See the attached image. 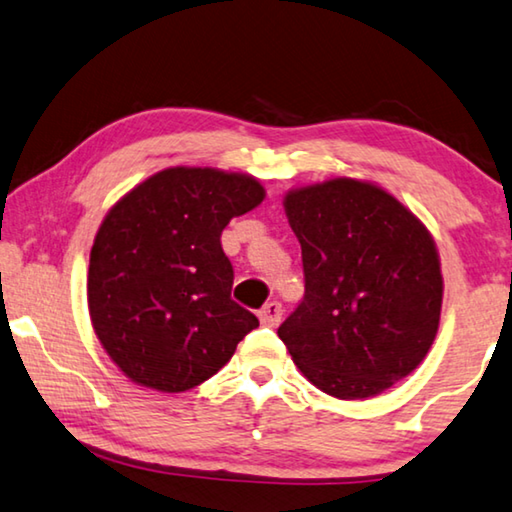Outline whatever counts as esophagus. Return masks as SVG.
Instances as JSON below:
<instances>
[{
  "instance_id": "1",
  "label": "esophagus",
  "mask_w": 512,
  "mask_h": 512,
  "mask_svg": "<svg viewBox=\"0 0 512 512\" xmlns=\"http://www.w3.org/2000/svg\"><path fill=\"white\" fill-rule=\"evenodd\" d=\"M282 319V305L278 300H271V303H266L262 310H259V321L264 323V326H278Z\"/></svg>"
}]
</instances>
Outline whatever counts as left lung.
Masks as SVG:
<instances>
[{
	"label": "left lung",
	"instance_id": "left-lung-1",
	"mask_svg": "<svg viewBox=\"0 0 512 512\" xmlns=\"http://www.w3.org/2000/svg\"><path fill=\"white\" fill-rule=\"evenodd\" d=\"M282 205L303 250L305 298L278 337L321 392L383 394L424 362L440 328L433 234L383 186L353 177L296 186Z\"/></svg>",
	"mask_w": 512,
	"mask_h": 512
}]
</instances>
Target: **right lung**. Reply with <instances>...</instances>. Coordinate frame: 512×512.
Segmentation results:
<instances>
[{"instance_id": "1", "label": "right lung", "mask_w": 512, "mask_h": 512, "mask_svg": "<svg viewBox=\"0 0 512 512\" xmlns=\"http://www.w3.org/2000/svg\"><path fill=\"white\" fill-rule=\"evenodd\" d=\"M264 198L253 175L173 166L129 189L102 218L88 262V314L132 383L161 394L198 387L259 326L230 298L221 232Z\"/></svg>"}]
</instances>
